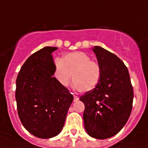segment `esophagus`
Here are the masks:
<instances>
[{
	"label": "esophagus",
	"mask_w": 148,
	"mask_h": 148,
	"mask_svg": "<svg viewBox=\"0 0 148 148\" xmlns=\"http://www.w3.org/2000/svg\"><path fill=\"white\" fill-rule=\"evenodd\" d=\"M79 100V98L78 96H76V95H74V101H77Z\"/></svg>",
	"instance_id": "obj_1"
}]
</instances>
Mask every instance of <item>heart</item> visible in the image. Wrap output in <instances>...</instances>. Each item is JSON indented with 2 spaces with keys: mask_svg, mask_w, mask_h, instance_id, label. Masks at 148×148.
<instances>
[{
  "mask_svg": "<svg viewBox=\"0 0 148 148\" xmlns=\"http://www.w3.org/2000/svg\"><path fill=\"white\" fill-rule=\"evenodd\" d=\"M53 77L62 87H67L72 78L75 89L80 92H88L99 85L101 68L86 53L76 51L65 54L61 60L55 61Z\"/></svg>",
  "mask_w": 148,
  "mask_h": 148,
  "instance_id": "heart-1",
  "label": "heart"
}]
</instances>
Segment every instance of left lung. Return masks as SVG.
<instances>
[{
  "instance_id": "1",
  "label": "left lung",
  "mask_w": 148,
  "mask_h": 148,
  "mask_svg": "<svg viewBox=\"0 0 148 148\" xmlns=\"http://www.w3.org/2000/svg\"><path fill=\"white\" fill-rule=\"evenodd\" d=\"M101 68L99 85L80 96L84 103V126L88 135L105 139L117 134L131 114L133 89L126 66L114 53L101 47L92 49Z\"/></svg>"
}]
</instances>
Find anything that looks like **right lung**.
Masks as SVG:
<instances>
[{
	"instance_id": "obj_1",
	"label": "right lung",
	"mask_w": 148,
	"mask_h": 148,
	"mask_svg": "<svg viewBox=\"0 0 148 148\" xmlns=\"http://www.w3.org/2000/svg\"><path fill=\"white\" fill-rule=\"evenodd\" d=\"M46 47L25 61L16 79V100L22 125L40 138L55 137L62 130L74 97L53 77L52 53Z\"/></svg>"
}]
</instances>
